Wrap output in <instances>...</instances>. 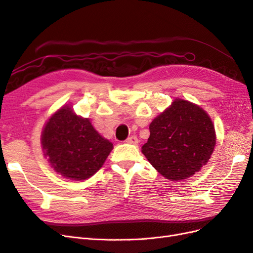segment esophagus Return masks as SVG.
Wrapping results in <instances>:
<instances>
[{
	"mask_svg": "<svg viewBox=\"0 0 253 253\" xmlns=\"http://www.w3.org/2000/svg\"><path fill=\"white\" fill-rule=\"evenodd\" d=\"M126 143H131V144H138V138H137L136 136H131L128 137V138L126 140Z\"/></svg>",
	"mask_w": 253,
	"mask_h": 253,
	"instance_id": "esophagus-1",
	"label": "esophagus"
}]
</instances>
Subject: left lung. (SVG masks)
<instances>
[{"mask_svg":"<svg viewBox=\"0 0 253 253\" xmlns=\"http://www.w3.org/2000/svg\"><path fill=\"white\" fill-rule=\"evenodd\" d=\"M149 127L150 137L142 145V154L172 181L201 171L215 148V128L209 115L200 105L180 98L174 99Z\"/></svg>","mask_w":253,"mask_h":253,"instance_id":"8db88e82","label":"left lung"}]
</instances>
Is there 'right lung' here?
Instances as JSON below:
<instances>
[{"label":"right lung","instance_id":"obj_1","mask_svg":"<svg viewBox=\"0 0 253 253\" xmlns=\"http://www.w3.org/2000/svg\"><path fill=\"white\" fill-rule=\"evenodd\" d=\"M43 155L64 178L85 180L110 155L113 143L99 134L88 118L76 114L71 105L53 113L41 134Z\"/></svg>","mask_w":253,"mask_h":253}]
</instances>
